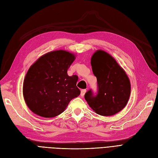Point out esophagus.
I'll list each match as a JSON object with an SVG mask.
<instances>
[{"instance_id": "obj_1", "label": "esophagus", "mask_w": 158, "mask_h": 158, "mask_svg": "<svg viewBox=\"0 0 158 158\" xmlns=\"http://www.w3.org/2000/svg\"><path fill=\"white\" fill-rule=\"evenodd\" d=\"M86 91H87L86 89H82L81 91V96L83 97L85 94V93H86Z\"/></svg>"}]
</instances>
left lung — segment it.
Returning a JSON list of instances; mask_svg holds the SVG:
<instances>
[{
    "mask_svg": "<svg viewBox=\"0 0 158 158\" xmlns=\"http://www.w3.org/2000/svg\"><path fill=\"white\" fill-rule=\"evenodd\" d=\"M91 64L97 77L98 91L89 89L85 99L93 110L103 116H110L125 107L130 96L131 85L127 75L116 60L107 52L97 51Z\"/></svg>",
    "mask_w": 158,
    "mask_h": 158,
    "instance_id": "1",
    "label": "left lung"
}]
</instances>
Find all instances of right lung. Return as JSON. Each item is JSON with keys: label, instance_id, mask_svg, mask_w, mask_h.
<instances>
[{"label": "right lung", "instance_id": "add662e5", "mask_svg": "<svg viewBox=\"0 0 158 158\" xmlns=\"http://www.w3.org/2000/svg\"><path fill=\"white\" fill-rule=\"evenodd\" d=\"M73 54L63 50L43 55L28 70L23 96L30 110L39 116L53 118L63 113L69 103L80 95L78 77L69 76Z\"/></svg>", "mask_w": 158, "mask_h": 158}]
</instances>
